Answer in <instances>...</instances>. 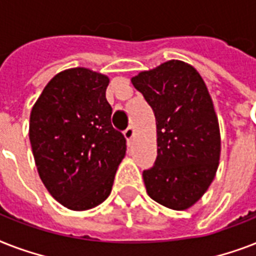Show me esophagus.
<instances>
[{
  "instance_id": "obj_1",
  "label": "esophagus",
  "mask_w": 256,
  "mask_h": 256,
  "mask_svg": "<svg viewBox=\"0 0 256 256\" xmlns=\"http://www.w3.org/2000/svg\"><path fill=\"white\" fill-rule=\"evenodd\" d=\"M124 138H126V140L128 142V144H132V138H134V128H132V126H130V128H128L124 132Z\"/></svg>"
}]
</instances>
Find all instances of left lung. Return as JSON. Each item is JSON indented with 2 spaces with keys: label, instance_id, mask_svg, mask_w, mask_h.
I'll use <instances>...</instances> for the list:
<instances>
[{
  "label": "left lung",
  "instance_id": "8db88e82",
  "mask_svg": "<svg viewBox=\"0 0 256 256\" xmlns=\"http://www.w3.org/2000/svg\"><path fill=\"white\" fill-rule=\"evenodd\" d=\"M152 106L156 160L144 171L148 196L171 210H187L214 180L220 158L218 116L194 66L170 60L132 78Z\"/></svg>",
  "mask_w": 256,
  "mask_h": 256
}]
</instances>
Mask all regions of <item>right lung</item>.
<instances>
[{
	"instance_id": "add662e5",
	"label": "right lung",
	"mask_w": 256,
	"mask_h": 256,
	"mask_svg": "<svg viewBox=\"0 0 256 256\" xmlns=\"http://www.w3.org/2000/svg\"><path fill=\"white\" fill-rule=\"evenodd\" d=\"M110 78L86 68L56 74L30 112L29 140L42 183L73 211L90 210L112 192L126 140L112 124Z\"/></svg>"
}]
</instances>
